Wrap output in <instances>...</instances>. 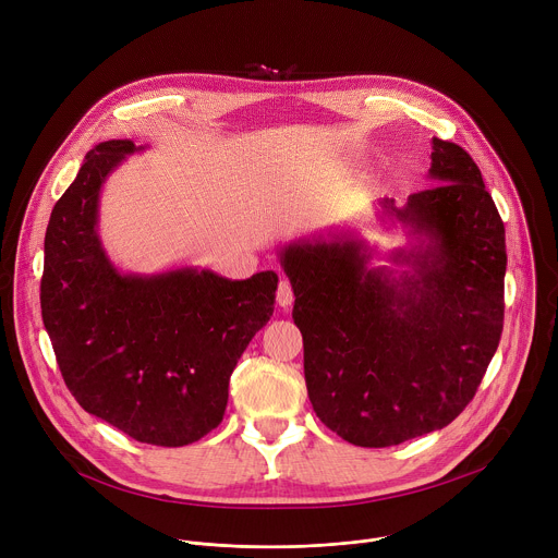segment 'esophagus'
Wrapping results in <instances>:
<instances>
[{"mask_svg":"<svg viewBox=\"0 0 558 558\" xmlns=\"http://www.w3.org/2000/svg\"><path fill=\"white\" fill-rule=\"evenodd\" d=\"M276 300H278V304L282 306V308H289L291 304H293V289H291V284H289V280H280V284H278V293H276Z\"/></svg>","mask_w":558,"mask_h":558,"instance_id":"obj_1","label":"esophagus"}]
</instances>
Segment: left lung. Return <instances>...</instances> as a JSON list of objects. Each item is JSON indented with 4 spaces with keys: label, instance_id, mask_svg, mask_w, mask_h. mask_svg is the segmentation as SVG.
<instances>
[{
    "label": "left lung",
    "instance_id": "1",
    "mask_svg": "<svg viewBox=\"0 0 558 558\" xmlns=\"http://www.w3.org/2000/svg\"><path fill=\"white\" fill-rule=\"evenodd\" d=\"M430 179L381 220L415 238L390 260L353 235L280 250L302 333L315 415L364 448L397 446L448 426L474 397L504 329L506 229L470 154L433 138Z\"/></svg>",
    "mask_w": 558,
    "mask_h": 558
}]
</instances>
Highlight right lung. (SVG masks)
<instances>
[{
    "label": "right lung",
    "mask_w": 558,
    "mask_h": 558,
    "mask_svg": "<svg viewBox=\"0 0 558 558\" xmlns=\"http://www.w3.org/2000/svg\"><path fill=\"white\" fill-rule=\"evenodd\" d=\"M141 149L128 138L99 143L57 201L41 317L78 407L141 444L177 448L222 422L235 362L274 315L278 276L121 274L99 238V194Z\"/></svg>",
    "instance_id": "1"
}]
</instances>
